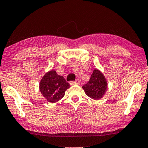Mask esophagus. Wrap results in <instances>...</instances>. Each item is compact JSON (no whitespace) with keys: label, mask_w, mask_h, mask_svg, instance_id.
<instances>
[{"label":"esophagus","mask_w":148,"mask_h":148,"mask_svg":"<svg viewBox=\"0 0 148 148\" xmlns=\"http://www.w3.org/2000/svg\"><path fill=\"white\" fill-rule=\"evenodd\" d=\"M75 84H77V85H79V84H80V81L79 79H77L76 81H72V82H70V85H75Z\"/></svg>","instance_id":"obj_1"}]
</instances>
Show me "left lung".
I'll return each mask as SVG.
<instances>
[{
	"label": "left lung",
	"instance_id": "8db88e82",
	"mask_svg": "<svg viewBox=\"0 0 148 148\" xmlns=\"http://www.w3.org/2000/svg\"><path fill=\"white\" fill-rule=\"evenodd\" d=\"M88 97L94 100L103 98L107 88V82L103 74L98 69L93 71L90 79L82 86Z\"/></svg>",
	"mask_w": 148,
	"mask_h": 148
}]
</instances>
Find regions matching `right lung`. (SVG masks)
Masks as SVG:
<instances>
[{
	"label": "right lung",
	"mask_w": 148,
	"mask_h": 148,
	"mask_svg": "<svg viewBox=\"0 0 148 148\" xmlns=\"http://www.w3.org/2000/svg\"><path fill=\"white\" fill-rule=\"evenodd\" d=\"M69 87L70 84L64 78L53 70L46 73L39 84L40 92L49 103L58 102L64 97L65 91Z\"/></svg>",
	"instance_id": "add662e5"
}]
</instances>
